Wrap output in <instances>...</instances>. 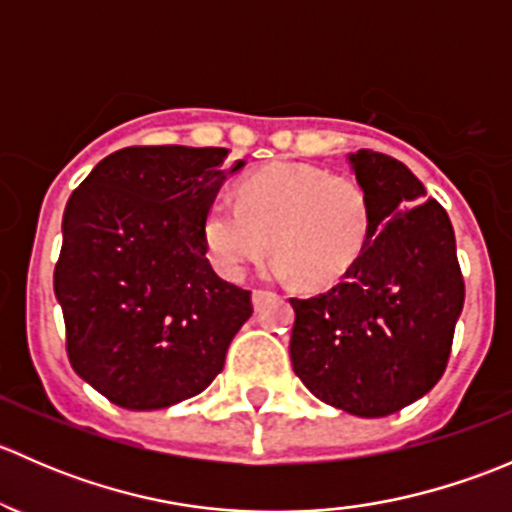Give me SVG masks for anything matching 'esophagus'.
<instances>
[{
  "instance_id": "obj_1",
  "label": "esophagus",
  "mask_w": 512,
  "mask_h": 512,
  "mask_svg": "<svg viewBox=\"0 0 512 512\" xmlns=\"http://www.w3.org/2000/svg\"><path fill=\"white\" fill-rule=\"evenodd\" d=\"M267 297H270V292H265V289H255V292H252V302H255V307H260Z\"/></svg>"
}]
</instances>
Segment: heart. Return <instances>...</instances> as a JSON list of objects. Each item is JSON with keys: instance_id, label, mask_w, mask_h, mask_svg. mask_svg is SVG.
I'll list each match as a JSON object with an SVG mask.
<instances>
[{"instance_id": "heart-1", "label": "heart", "mask_w": 512, "mask_h": 512, "mask_svg": "<svg viewBox=\"0 0 512 512\" xmlns=\"http://www.w3.org/2000/svg\"><path fill=\"white\" fill-rule=\"evenodd\" d=\"M371 232L369 195L347 175L317 165L272 163L218 193L205 213V252L227 280L275 247L267 275L324 285L354 265Z\"/></svg>"}]
</instances>
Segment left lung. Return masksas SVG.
Returning a JSON list of instances; mask_svg holds the SVG:
<instances>
[{"label": "left lung", "instance_id": "1", "mask_svg": "<svg viewBox=\"0 0 512 512\" xmlns=\"http://www.w3.org/2000/svg\"><path fill=\"white\" fill-rule=\"evenodd\" d=\"M369 195L371 232L342 280L289 299L294 374L324 404L381 418L438 384L461 317L463 287L448 213L386 153H349Z\"/></svg>", "mask_w": 512, "mask_h": 512}]
</instances>
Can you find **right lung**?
<instances>
[{"mask_svg":"<svg viewBox=\"0 0 512 512\" xmlns=\"http://www.w3.org/2000/svg\"><path fill=\"white\" fill-rule=\"evenodd\" d=\"M227 148L133 146L71 193L54 292L76 374L131 411L208 389L250 319V292L220 280L203 223L227 175Z\"/></svg>","mask_w":512,"mask_h":512,"instance_id":"1","label":"right lung"}]
</instances>
